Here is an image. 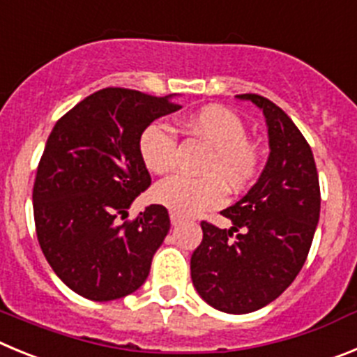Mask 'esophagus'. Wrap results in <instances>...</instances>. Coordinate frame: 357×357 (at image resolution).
<instances>
[{
    "instance_id": "34e87169",
    "label": "esophagus",
    "mask_w": 357,
    "mask_h": 357,
    "mask_svg": "<svg viewBox=\"0 0 357 357\" xmlns=\"http://www.w3.org/2000/svg\"><path fill=\"white\" fill-rule=\"evenodd\" d=\"M183 222V217H179V215L176 213H171V224L172 226H178V224Z\"/></svg>"
}]
</instances>
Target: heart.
Returning <instances> with one entry per match:
<instances>
[{
    "instance_id": "heart-1",
    "label": "heart",
    "mask_w": 357,
    "mask_h": 357,
    "mask_svg": "<svg viewBox=\"0 0 357 357\" xmlns=\"http://www.w3.org/2000/svg\"><path fill=\"white\" fill-rule=\"evenodd\" d=\"M186 126L211 147L201 167L204 178L163 179L151 192V199L179 217L204 213L218 208L226 199L224 185L242 190L259 171V153L247 140V128L233 110L204 107L188 117ZM139 155L153 174L172 171L176 160V137L162 123H151L139 137Z\"/></svg>"
}]
</instances>
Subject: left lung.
<instances>
[{"instance_id": "left-lung-1", "label": "left lung", "mask_w": 357, "mask_h": 357, "mask_svg": "<svg viewBox=\"0 0 357 357\" xmlns=\"http://www.w3.org/2000/svg\"><path fill=\"white\" fill-rule=\"evenodd\" d=\"M236 99L263 112L271 155L250 190L220 211L229 229L201 222L190 275L211 307L243 314L275 301L303 268L319 224L320 186L310 144L294 121L258 94Z\"/></svg>"}]
</instances>
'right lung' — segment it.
I'll return each mask as SVG.
<instances>
[{
	"label": "right lung",
	"mask_w": 357,
	"mask_h": 357,
	"mask_svg": "<svg viewBox=\"0 0 357 357\" xmlns=\"http://www.w3.org/2000/svg\"><path fill=\"white\" fill-rule=\"evenodd\" d=\"M174 96L102 89L51 131L33 185L35 227L54 274L82 297L107 303L139 290L171 229L160 204L131 222L119 224L117 217L151 185L139 137L179 110Z\"/></svg>",
	"instance_id": "add662e5"
}]
</instances>
